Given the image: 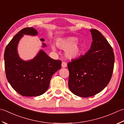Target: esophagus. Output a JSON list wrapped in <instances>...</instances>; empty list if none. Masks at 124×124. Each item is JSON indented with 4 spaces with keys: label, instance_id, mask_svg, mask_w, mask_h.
Instances as JSON below:
<instances>
[{
    "label": "esophagus",
    "instance_id": "1",
    "mask_svg": "<svg viewBox=\"0 0 124 124\" xmlns=\"http://www.w3.org/2000/svg\"><path fill=\"white\" fill-rule=\"evenodd\" d=\"M62 67L64 68V67H66L67 66V63L65 62H62Z\"/></svg>",
    "mask_w": 124,
    "mask_h": 124
}]
</instances>
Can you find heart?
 Listing matches in <instances>:
<instances>
[{"instance_id": "obj_1", "label": "heart", "mask_w": 124, "mask_h": 124, "mask_svg": "<svg viewBox=\"0 0 124 124\" xmlns=\"http://www.w3.org/2000/svg\"><path fill=\"white\" fill-rule=\"evenodd\" d=\"M78 40L77 37L73 36L59 39L57 41V45L60 49L66 50V55L68 58H75L82 51V46L77 43ZM52 47L53 50H55L54 45H52Z\"/></svg>"}]
</instances>
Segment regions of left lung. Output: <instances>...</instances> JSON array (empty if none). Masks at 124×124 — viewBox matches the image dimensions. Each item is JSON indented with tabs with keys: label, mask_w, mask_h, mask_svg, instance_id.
Returning <instances> with one entry per match:
<instances>
[{
	"label": "left lung",
	"mask_w": 124,
	"mask_h": 124,
	"mask_svg": "<svg viewBox=\"0 0 124 124\" xmlns=\"http://www.w3.org/2000/svg\"><path fill=\"white\" fill-rule=\"evenodd\" d=\"M93 42L85 55L68 63L69 87L74 95L88 97L98 94L109 83L115 55L110 44L97 30L90 29Z\"/></svg>",
	"instance_id": "1"
}]
</instances>
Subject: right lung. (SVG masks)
<instances>
[{
    "instance_id": "1",
    "label": "right lung",
    "mask_w": 124,
    "mask_h": 124,
    "mask_svg": "<svg viewBox=\"0 0 124 124\" xmlns=\"http://www.w3.org/2000/svg\"><path fill=\"white\" fill-rule=\"evenodd\" d=\"M32 27L22 29L16 34L6 47L4 52L6 78L12 87L23 96H38L46 92L50 80L55 72L61 69V60H54L41 50L34 59L22 60L17 51V44L23 35H37ZM41 41H44L43 39ZM46 44L43 43V47Z\"/></svg>"
}]
</instances>
